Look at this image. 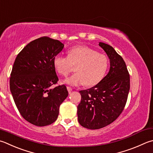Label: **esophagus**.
<instances>
[{
  "instance_id": "esophagus-1",
  "label": "esophagus",
  "mask_w": 153,
  "mask_h": 153,
  "mask_svg": "<svg viewBox=\"0 0 153 153\" xmlns=\"http://www.w3.org/2000/svg\"><path fill=\"white\" fill-rule=\"evenodd\" d=\"M67 90H68V91L69 92V93H71V92L73 91V88H72L71 87H70V86H67Z\"/></svg>"
}]
</instances>
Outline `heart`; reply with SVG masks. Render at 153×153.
<instances>
[{
    "label": "heart",
    "instance_id": "b5f03b06",
    "mask_svg": "<svg viewBox=\"0 0 153 153\" xmlns=\"http://www.w3.org/2000/svg\"><path fill=\"white\" fill-rule=\"evenodd\" d=\"M108 65L107 56L86 46L72 48L68 52V56L59 54L53 60L57 73L65 76L72 71L73 66H76V73L64 80L66 84L72 86L97 85L105 76Z\"/></svg>",
    "mask_w": 153,
    "mask_h": 153
}]
</instances>
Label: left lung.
<instances>
[{
    "instance_id": "obj_1",
    "label": "left lung",
    "mask_w": 153,
    "mask_h": 153,
    "mask_svg": "<svg viewBox=\"0 0 153 153\" xmlns=\"http://www.w3.org/2000/svg\"><path fill=\"white\" fill-rule=\"evenodd\" d=\"M110 59L108 74L93 87L79 91L78 120L83 127L99 129L110 125L121 114L130 89V76L123 59L111 46L99 42Z\"/></svg>"
}]
</instances>
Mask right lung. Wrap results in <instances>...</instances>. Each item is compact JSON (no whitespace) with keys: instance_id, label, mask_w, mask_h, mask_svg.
<instances>
[{"instance_id":"obj_1","label":"right lung","mask_w":153,"mask_h":153,"mask_svg":"<svg viewBox=\"0 0 153 153\" xmlns=\"http://www.w3.org/2000/svg\"><path fill=\"white\" fill-rule=\"evenodd\" d=\"M64 44L48 36L31 41L14 62L10 89L21 116L34 125L44 126L58 118L59 107L68 97L66 86L52 88L59 80L54 58Z\"/></svg>"}]
</instances>
